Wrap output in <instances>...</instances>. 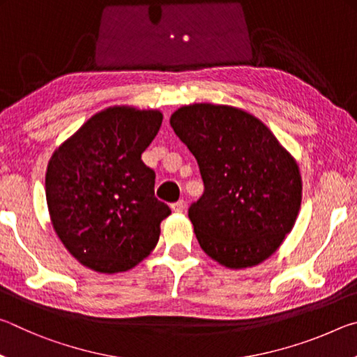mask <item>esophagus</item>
I'll return each instance as SVG.
<instances>
[{
    "label": "esophagus",
    "instance_id": "obj_1",
    "mask_svg": "<svg viewBox=\"0 0 357 357\" xmlns=\"http://www.w3.org/2000/svg\"><path fill=\"white\" fill-rule=\"evenodd\" d=\"M172 209L174 211V213H178V214L184 213V209H185V203H184L183 200H179V202H176V203H173V204H172Z\"/></svg>",
    "mask_w": 357,
    "mask_h": 357
}]
</instances>
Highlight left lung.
<instances>
[{
	"mask_svg": "<svg viewBox=\"0 0 357 357\" xmlns=\"http://www.w3.org/2000/svg\"><path fill=\"white\" fill-rule=\"evenodd\" d=\"M170 124L200 167L204 192L189 209L206 255L229 269L268 259L291 231L302 200L294 157L243 108L190 104Z\"/></svg>",
	"mask_w": 357,
	"mask_h": 357,
	"instance_id": "left-lung-1",
	"label": "left lung"
}]
</instances>
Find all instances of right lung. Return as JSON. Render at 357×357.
Wrapping results in <instances>:
<instances>
[{"label": "right lung", "mask_w": 357, "mask_h": 357, "mask_svg": "<svg viewBox=\"0 0 357 357\" xmlns=\"http://www.w3.org/2000/svg\"><path fill=\"white\" fill-rule=\"evenodd\" d=\"M159 110L114 105L96 113L52 154L45 197L53 229L83 266L102 274L146 258L170 208L154 197L142 154L162 126Z\"/></svg>", "instance_id": "1"}]
</instances>
